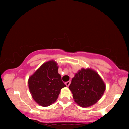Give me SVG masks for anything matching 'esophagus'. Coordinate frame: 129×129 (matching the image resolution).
<instances>
[{
  "instance_id": "34e87169",
  "label": "esophagus",
  "mask_w": 129,
  "mask_h": 129,
  "mask_svg": "<svg viewBox=\"0 0 129 129\" xmlns=\"http://www.w3.org/2000/svg\"><path fill=\"white\" fill-rule=\"evenodd\" d=\"M65 85H67V86L68 87V86H69L70 84H71V81H67V82H65Z\"/></svg>"
}]
</instances>
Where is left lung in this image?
<instances>
[{
	"instance_id": "left-lung-1",
	"label": "left lung",
	"mask_w": 129,
	"mask_h": 129,
	"mask_svg": "<svg viewBox=\"0 0 129 129\" xmlns=\"http://www.w3.org/2000/svg\"><path fill=\"white\" fill-rule=\"evenodd\" d=\"M75 102L82 108L97 103L103 95L106 85L97 72L82 68L75 74L69 86Z\"/></svg>"
}]
</instances>
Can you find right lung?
I'll use <instances>...</instances> for the list:
<instances>
[{
  "label": "right lung",
  "instance_id": "add662e5",
  "mask_svg": "<svg viewBox=\"0 0 129 129\" xmlns=\"http://www.w3.org/2000/svg\"><path fill=\"white\" fill-rule=\"evenodd\" d=\"M57 63L50 60L41 65L28 79V88L37 104L44 107L55 102L60 90L66 85L58 73Z\"/></svg>",
  "mask_w": 129,
  "mask_h": 129
}]
</instances>
